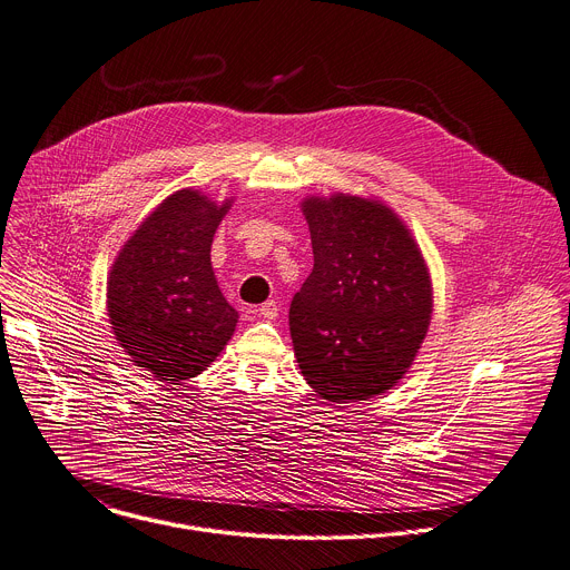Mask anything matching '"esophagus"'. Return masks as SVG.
Wrapping results in <instances>:
<instances>
[{
  "label": "esophagus",
  "mask_w": 570,
  "mask_h": 570,
  "mask_svg": "<svg viewBox=\"0 0 570 570\" xmlns=\"http://www.w3.org/2000/svg\"><path fill=\"white\" fill-rule=\"evenodd\" d=\"M256 312L262 314L266 321H275V318H277V314H279V306H277V302H275V299H268V302H264L262 306H258Z\"/></svg>",
  "instance_id": "esophagus-1"
}]
</instances>
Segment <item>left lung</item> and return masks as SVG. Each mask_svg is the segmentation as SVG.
<instances>
[{"label": "left lung", "instance_id": "8db88e82", "mask_svg": "<svg viewBox=\"0 0 570 570\" xmlns=\"http://www.w3.org/2000/svg\"><path fill=\"white\" fill-rule=\"evenodd\" d=\"M302 209L314 271L288 308L297 364L325 400H368L406 373L428 334V266L380 202L338 193L306 199Z\"/></svg>", "mask_w": 570, "mask_h": 570}]
</instances>
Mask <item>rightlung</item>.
<instances>
[{"instance_id":"obj_1","label":"right lung","mask_w":570,"mask_h":570,"mask_svg":"<svg viewBox=\"0 0 570 570\" xmlns=\"http://www.w3.org/2000/svg\"><path fill=\"white\" fill-rule=\"evenodd\" d=\"M229 202L177 190L154 209L118 254L107 302L122 350L173 384L199 375L236 330V308L212 268V243Z\"/></svg>"}]
</instances>
